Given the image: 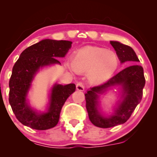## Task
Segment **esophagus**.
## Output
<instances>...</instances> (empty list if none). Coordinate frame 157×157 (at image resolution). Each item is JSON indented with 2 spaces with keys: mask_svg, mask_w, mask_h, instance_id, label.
Returning <instances> with one entry per match:
<instances>
[{
  "mask_svg": "<svg viewBox=\"0 0 157 157\" xmlns=\"http://www.w3.org/2000/svg\"><path fill=\"white\" fill-rule=\"evenodd\" d=\"M76 88L77 90H78V91H84V84L82 82H78L76 85Z\"/></svg>",
  "mask_w": 157,
  "mask_h": 157,
  "instance_id": "obj_1",
  "label": "esophagus"
}]
</instances>
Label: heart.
<instances>
[{
    "instance_id": "b5f03b06",
    "label": "heart",
    "mask_w": 157,
    "mask_h": 157,
    "mask_svg": "<svg viewBox=\"0 0 157 157\" xmlns=\"http://www.w3.org/2000/svg\"><path fill=\"white\" fill-rule=\"evenodd\" d=\"M119 65V57L113 51L103 48L88 47L79 50L71 58V68L77 72L88 71L93 83H101L110 78Z\"/></svg>"
}]
</instances>
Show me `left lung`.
<instances>
[{
    "label": "left lung",
    "mask_w": 157,
    "mask_h": 157,
    "mask_svg": "<svg viewBox=\"0 0 157 157\" xmlns=\"http://www.w3.org/2000/svg\"><path fill=\"white\" fill-rule=\"evenodd\" d=\"M110 44L117 54L120 62L126 61L139 62V59L133 48L127 45L117 41H110ZM145 84L143 68L139 65H132L124 68L117 75L111 77L105 83L91 88L85 94L90 121L95 126L103 128L123 124L130 118L142 97V90ZM121 84L124 94V100L112 116L104 118L97 110L98 94L103 93L111 86Z\"/></svg>",
    "instance_id": "left-lung-1"
}]
</instances>
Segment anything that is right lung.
<instances>
[{"instance_id": "right-lung-1", "label": "right lung", "mask_w": 157, "mask_h": 157, "mask_svg": "<svg viewBox=\"0 0 157 157\" xmlns=\"http://www.w3.org/2000/svg\"><path fill=\"white\" fill-rule=\"evenodd\" d=\"M71 44L68 40H43L26 48L16 61L9 82V101L16 118L23 125L36 130H47L57 124L63 105L75 91V84L55 85L52 91L48 111L42 114L35 112L28 106L26 97L39 68L60 63L57 57H65Z\"/></svg>"}]
</instances>
